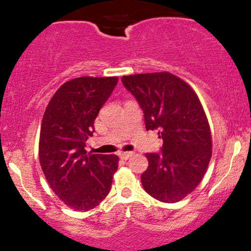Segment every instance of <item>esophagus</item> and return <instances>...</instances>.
I'll return each mask as SVG.
<instances>
[{
    "label": "esophagus",
    "mask_w": 251,
    "mask_h": 251,
    "mask_svg": "<svg viewBox=\"0 0 251 251\" xmlns=\"http://www.w3.org/2000/svg\"><path fill=\"white\" fill-rule=\"evenodd\" d=\"M119 156H120V158L125 159V161H126V159H128L132 156V152H131V151H127V152H120Z\"/></svg>",
    "instance_id": "obj_1"
}]
</instances>
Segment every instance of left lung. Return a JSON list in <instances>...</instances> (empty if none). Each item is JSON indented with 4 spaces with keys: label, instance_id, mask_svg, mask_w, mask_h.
Wrapping results in <instances>:
<instances>
[{
    "label": "left lung",
    "instance_id": "obj_1",
    "mask_svg": "<svg viewBox=\"0 0 251 251\" xmlns=\"http://www.w3.org/2000/svg\"><path fill=\"white\" fill-rule=\"evenodd\" d=\"M121 81L143 109L147 131L158 130L163 139L159 152L145 155L143 187L162 202L180 201L202 180L212 156L210 125L199 98L166 71L123 76Z\"/></svg>",
    "mask_w": 251,
    "mask_h": 251
}]
</instances>
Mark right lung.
I'll return each instance as SVG.
<instances>
[{"instance_id":"obj_1","label":"right lung","mask_w":251,"mask_h":251,"mask_svg":"<svg viewBox=\"0 0 251 251\" xmlns=\"http://www.w3.org/2000/svg\"><path fill=\"white\" fill-rule=\"evenodd\" d=\"M118 77H78L54 93L41 121L39 161L54 194L76 211L96 207L111 191L117 155L85 151L98 113Z\"/></svg>"}]
</instances>
